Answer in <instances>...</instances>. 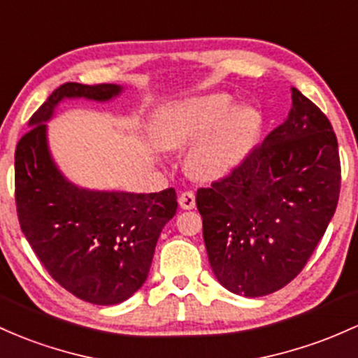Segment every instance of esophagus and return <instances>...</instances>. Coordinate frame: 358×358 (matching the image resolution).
Wrapping results in <instances>:
<instances>
[{"instance_id": "34e87169", "label": "esophagus", "mask_w": 358, "mask_h": 358, "mask_svg": "<svg viewBox=\"0 0 358 358\" xmlns=\"http://www.w3.org/2000/svg\"><path fill=\"white\" fill-rule=\"evenodd\" d=\"M178 203H180V207H182V209H185V210L194 209V207H195V194H194V192H183V194L180 195Z\"/></svg>"}]
</instances>
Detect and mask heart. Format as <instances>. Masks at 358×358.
Masks as SVG:
<instances>
[{"label": "heart", "instance_id": "obj_1", "mask_svg": "<svg viewBox=\"0 0 358 358\" xmlns=\"http://www.w3.org/2000/svg\"><path fill=\"white\" fill-rule=\"evenodd\" d=\"M260 127L262 115L255 107H234L231 96L209 95L161 108L152 136L163 149L194 144L187 155L188 171L200 180H217L248 156Z\"/></svg>", "mask_w": 358, "mask_h": 358}]
</instances>
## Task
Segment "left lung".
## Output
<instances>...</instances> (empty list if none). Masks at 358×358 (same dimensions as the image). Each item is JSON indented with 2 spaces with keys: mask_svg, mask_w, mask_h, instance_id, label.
Segmentation results:
<instances>
[{
  "mask_svg": "<svg viewBox=\"0 0 358 358\" xmlns=\"http://www.w3.org/2000/svg\"><path fill=\"white\" fill-rule=\"evenodd\" d=\"M290 92L287 119L195 199L212 272L246 297L272 294L301 273L340 197L331 124L299 90Z\"/></svg>",
  "mask_w": 358,
  "mask_h": 358,
  "instance_id": "8db88e82",
  "label": "left lung"
}]
</instances>
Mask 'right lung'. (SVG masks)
I'll use <instances>...</instances> for the list:
<instances>
[{"instance_id":"1","label":"right lung","mask_w":358,"mask_h":358,"mask_svg":"<svg viewBox=\"0 0 358 358\" xmlns=\"http://www.w3.org/2000/svg\"><path fill=\"white\" fill-rule=\"evenodd\" d=\"M120 92L119 85H61L30 117L15 151V200L27 241L59 285L100 306L143 287L161 231L176 214L175 188L131 194L76 187L50 156L45 122L66 98L108 101Z\"/></svg>"}]
</instances>
